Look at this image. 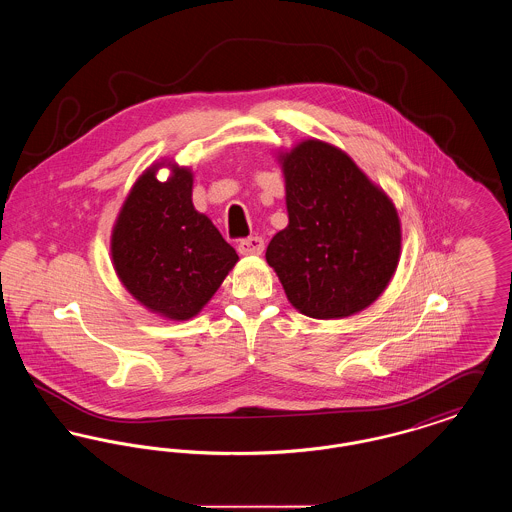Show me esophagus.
<instances>
[{
    "label": "esophagus",
    "instance_id": "esophagus-1",
    "mask_svg": "<svg viewBox=\"0 0 512 512\" xmlns=\"http://www.w3.org/2000/svg\"><path fill=\"white\" fill-rule=\"evenodd\" d=\"M265 249V242L263 238L259 236H251V238H245L240 244H238V251L242 255H261Z\"/></svg>",
    "mask_w": 512,
    "mask_h": 512
}]
</instances>
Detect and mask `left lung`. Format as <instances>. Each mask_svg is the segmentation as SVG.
<instances>
[{
	"instance_id": "obj_1",
	"label": "left lung",
	"mask_w": 512,
	"mask_h": 512,
	"mask_svg": "<svg viewBox=\"0 0 512 512\" xmlns=\"http://www.w3.org/2000/svg\"><path fill=\"white\" fill-rule=\"evenodd\" d=\"M288 226L267 247L293 307L311 318H345L388 288L401 255L390 197L338 147L305 140L280 155Z\"/></svg>"
}]
</instances>
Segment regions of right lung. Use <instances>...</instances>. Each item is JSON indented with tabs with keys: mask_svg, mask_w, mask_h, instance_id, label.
<instances>
[{
	"mask_svg": "<svg viewBox=\"0 0 512 512\" xmlns=\"http://www.w3.org/2000/svg\"><path fill=\"white\" fill-rule=\"evenodd\" d=\"M149 167L132 186L113 226L111 255L122 286L171 320L195 317L238 263L234 247L192 203L194 174L171 165L161 182Z\"/></svg>",
	"mask_w": 512,
	"mask_h": 512,
	"instance_id": "obj_1",
	"label": "right lung"
}]
</instances>
